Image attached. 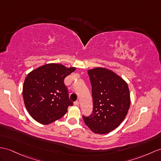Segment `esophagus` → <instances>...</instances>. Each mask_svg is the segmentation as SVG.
Segmentation results:
<instances>
[{
	"label": "esophagus",
	"instance_id": "esophagus-1",
	"mask_svg": "<svg viewBox=\"0 0 161 161\" xmlns=\"http://www.w3.org/2000/svg\"><path fill=\"white\" fill-rule=\"evenodd\" d=\"M74 106H79V102H78V100H76V102H74Z\"/></svg>",
	"mask_w": 161,
	"mask_h": 161
}]
</instances>
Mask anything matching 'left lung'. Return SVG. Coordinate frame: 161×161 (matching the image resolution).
<instances>
[{"mask_svg": "<svg viewBox=\"0 0 161 161\" xmlns=\"http://www.w3.org/2000/svg\"><path fill=\"white\" fill-rule=\"evenodd\" d=\"M92 84L93 108L85 124L94 133L103 135L118 127L130 105L126 82L110 69L96 68L87 71Z\"/></svg>", "mask_w": 161, "mask_h": 161, "instance_id": "obj_1", "label": "left lung"}]
</instances>
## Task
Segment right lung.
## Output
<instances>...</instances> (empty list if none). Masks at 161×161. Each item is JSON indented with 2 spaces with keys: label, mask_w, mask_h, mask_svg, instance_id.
<instances>
[{
  "label": "right lung",
  "mask_w": 161,
  "mask_h": 161,
  "mask_svg": "<svg viewBox=\"0 0 161 161\" xmlns=\"http://www.w3.org/2000/svg\"><path fill=\"white\" fill-rule=\"evenodd\" d=\"M76 68L48 64L31 71L25 78L22 96L30 115L42 124L61 118L73 103L69 100L65 78Z\"/></svg>",
  "instance_id": "1"
}]
</instances>
